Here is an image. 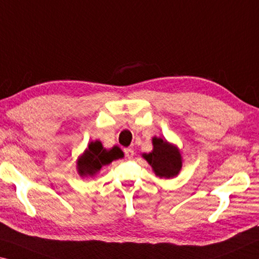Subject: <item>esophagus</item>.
Instances as JSON below:
<instances>
[{
    "mask_svg": "<svg viewBox=\"0 0 259 259\" xmlns=\"http://www.w3.org/2000/svg\"><path fill=\"white\" fill-rule=\"evenodd\" d=\"M124 153H125V157H126V158L131 159V158L134 157L135 152H134L133 149H131V147H128V149H124Z\"/></svg>",
    "mask_w": 259,
    "mask_h": 259,
    "instance_id": "34e87169",
    "label": "esophagus"
}]
</instances>
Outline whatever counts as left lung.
Here are the masks:
<instances>
[{"label":"left lung","mask_w":259,"mask_h":259,"mask_svg":"<svg viewBox=\"0 0 259 259\" xmlns=\"http://www.w3.org/2000/svg\"><path fill=\"white\" fill-rule=\"evenodd\" d=\"M152 149L149 153H143L152 170L160 179H173L182 169V154L178 146L161 137L152 138Z\"/></svg>","instance_id":"8db88e82"}]
</instances>
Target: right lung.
<instances>
[{
    "mask_svg": "<svg viewBox=\"0 0 259 259\" xmlns=\"http://www.w3.org/2000/svg\"><path fill=\"white\" fill-rule=\"evenodd\" d=\"M124 157L120 147L114 145L112 149H105L100 141L90 142L76 161V169L81 179L93 178L104 166L112 163L114 160Z\"/></svg>",
    "mask_w": 259,
    "mask_h": 259,
    "instance_id": "add662e5",
    "label": "right lung"
}]
</instances>
